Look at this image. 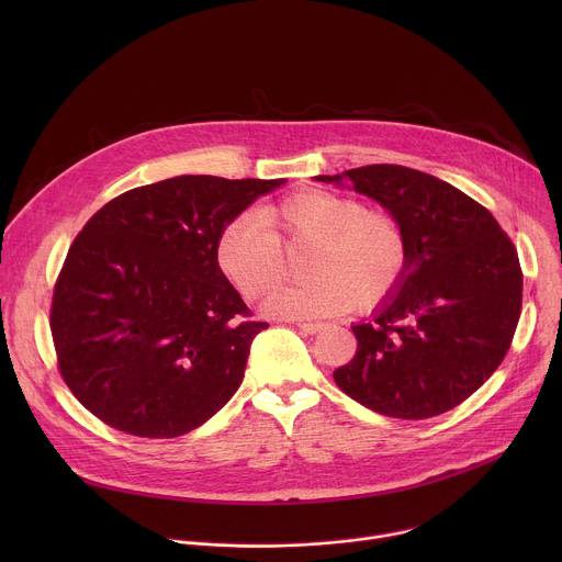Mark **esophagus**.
Listing matches in <instances>:
<instances>
[{"label":"esophagus","mask_w":562,"mask_h":562,"mask_svg":"<svg viewBox=\"0 0 562 562\" xmlns=\"http://www.w3.org/2000/svg\"><path fill=\"white\" fill-rule=\"evenodd\" d=\"M297 329L313 336V334H317V331H323L325 325H323V323H297Z\"/></svg>","instance_id":"obj_1"}]
</instances>
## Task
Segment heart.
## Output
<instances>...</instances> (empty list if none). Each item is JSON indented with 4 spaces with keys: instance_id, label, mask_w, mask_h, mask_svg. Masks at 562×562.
<instances>
[{
    "instance_id": "1",
    "label": "heart",
    "mask_w": 562,
    "mask_h": 562,
    "mask_svg": "<svg viewBox=\"0 0 562 562\" xmlns=\"http://www.w3.org/2000/svg\"><path fill=\"white\" fill-rule=\"evenodd\" d=\"M308 245L302 269L308 282L276 293L267 302L271 315L308 319L373 308L409 262L407 231L395 213L319 189L291 193L260 215H237L220 233L215 258L239 293L258 302L284 280V249Z\"/></svg>"
}]
</instances>
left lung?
Listing matches in <instances>:
<instances>
[{
    "instance_id": "1",
    "label": "left lung",
    "mask_w": 562,
    "mask_h": 562,
    "mask_svg": "<svg viewBox=\"0 0 562 562\" xmlns=\"http://www.w3.org/2000/svg\"><path fill=\"white\" fill-rule=\"evenodd\" d=\"M315 180H351L409 239L397 291L353 327L358 351L334 371L336 384L389 418L458 407L501 367L518 327L522 269L509 235L483 204L416 169L369 165Z\"/></svg>"
}]
</instances>
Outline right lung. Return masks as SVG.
<instances>
[{
  "label": "right lung",
  "instance_id": "obj_1",
  "mask_svg": "<svg viewBox=\"0 0 562 562\" xmlns=\"http://www.w3.org/2000/svg\"><path fill=\"white\" fill-rule=\"evenodd\" d=\"M282 182L180 176L113 198L77 233L50 334L61 380L104 425L178 438L228 403L269 325L222 273L217 237Z\"/></svg>",
  "mask_w": 562,
  "mask_h": 562
}]
</instances>
